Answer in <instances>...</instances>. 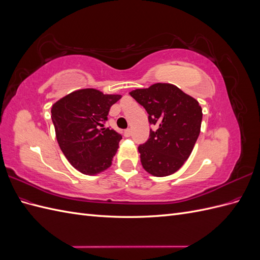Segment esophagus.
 I'll return each mask as SVG.
<instances>
[{
  "mask_svg": "<svg viewBox=\"0 0 260 260\" xmlns=\"http://www.w3.org/2000/svg\"><path fill=\"white\" fill-rule=\"evenodd\" d=\"M123 136H124L125 138H129V137L131 136V130H130V129L124 130V132H123Z\"/></svg>",
  "mask_w": 260,
  "mask_h": 260,
  "instance_id": "1",
  "label": "esophagus"
}]
</instances>
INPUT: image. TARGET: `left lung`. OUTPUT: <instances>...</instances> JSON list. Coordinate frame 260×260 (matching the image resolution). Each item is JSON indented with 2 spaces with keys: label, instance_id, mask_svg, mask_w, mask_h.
<instances>
[{
  "label": "left lung",
  "instance_id": "1",
  "mask_svg": "<svg viewBox=\"0 0 260 260\" xmlns=\"http://www.w3.org/2000/svg\"><path fill=\"white\" fill-rule=\"evenodd\" d=\"M130 95L146 109L149 123L157 127L138 148L143 168L154 177L175 174L190 157L200 136L201 105L171 83H154L131 91Z\"/></svg>",
  "mask_w": 260,
  "mask_h": 260
}]
</instances>
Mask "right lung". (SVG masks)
<instances>
[{
	"label": "right lung",
	"instance_id": "obj_1",
	"mask_svg": "<svg viewBox=\"0 0 260 260\" xmlns=\"http://www.w3.org/2000/svg\"><path fill=\"white\" fill-rule=\"evenodd\" d=\"M120 94L81 89L54 103L51 118L57 143L69 164L83 175L95 176L111 167L122 137L104 127Z\"/></svg>",
	"mask_w": 260,
	"mask_h": 260
}]
</instances>
